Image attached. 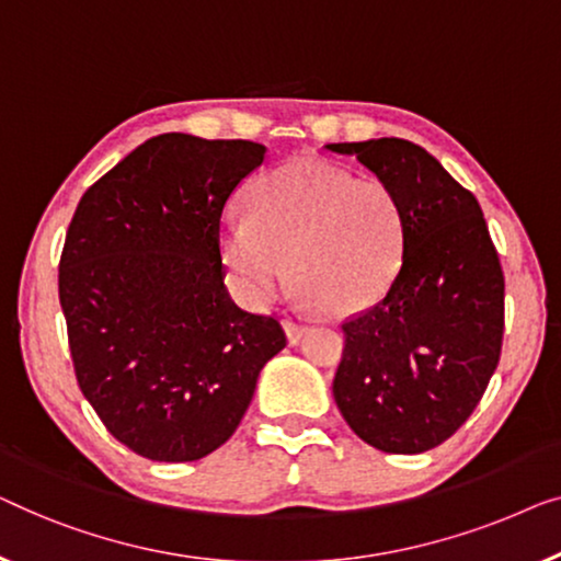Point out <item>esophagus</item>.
Segmentation results:
<instances>
[{"label":"esophagus","mask_w":561,"mask_h":561,"mask_svg":"<svg viewBox=\"0 0 561 561\" xmlns=\"http://www.w3.org/2000/svg\"><path fill=\"white\" fill-rule=\"evenodd\" d=\"M282 325H284V333H287V341L291 345H297L305 337V333H307V325H305V322H299V320L287 318V320L282 322Z\"/></svg>","instance_id":"1"}]
</instances>
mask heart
<instances>
[{
    "label": "heart",
    "mask_w": 561,
    "mask_h": 561,
    "mask_svg": "<svg viewBox=\"0 0 561 561\" xmlns=\"http://www.w3.org/2000/svg\"><path fill=\"white\" fill-rule=\"evenodd\" d=\"M247 213H228L218 249L249 305H266L295 279L333 314L376 305L404 262L407 213L378 178L320 160L266 172L247 193Z\"/></svg>",
    "instance_id": "1"
}]
</instances>
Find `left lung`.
Instances as JSON below:
<instances>
[{
  "label": "left lung",
  "mask_w": 561,
  "mask_h": 561,
  "mask_svg": "<svg viewBox=\"0 0 561 561\" xmlns=\"http://www.w3.org/2000/svg\"><path fill=\"white\" fill-rule=\"evenodd\" d=\"M328 149L389 183L407 213L397 279L381 302L343 322L335 404L370 447L427 453L462 427L499 366V251L476 195L427 149L397 137Z\"/></svg>",
  "instance_id": "left-lung-1"
}]
</instances>
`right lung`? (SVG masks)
Returning a JSON list of instances; mask_svg holds the SVG:
<instances>
[{
	"label": "right lung",
	"mask_w": 561,
	"mask_h": 561,
	"mask_svg": "<svg viewBox=\"0 0 561 561\" xmlns=\"http://www.w3.org/2000/svg\"><path fill=\"white\" fill-rule=\"evenodd\" d=\"M264 157L247 139L160 134L93 183L68 226L58 291L78 386L147 460L224 445L287 345L279 320L233 302L218 249L226 203Z\"/></svg>",
	"instance_id": "1"
}]
</instances>
